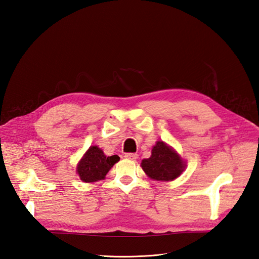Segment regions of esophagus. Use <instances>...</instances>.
Wrapping results in <instances>:
<instances>
[{"instance_id": "obj_1", "label": "esophagus", "mask_w": 259, "mask_h": 259, "mask_svg": "<svg viewBox=\"0 0 259 259\" xmlns=\"http://www.w3.org/2000/svg\"><path fill=\"white\" fill-rule=\"evenodd\" d=\"M124 158L128 159V160H137L139 158V155L138 154H126L124 155Z\"/></svg>"}]
</instances>
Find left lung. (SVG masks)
I'll return each instance as SVG.
<instances>
[{
  "label": "left lung",
  "mask_w": 259,
  "mask_h": 259,
  "mask_svg": "<svg viewBox=\"0 0 259 259\" xmlns=\"http://www.w3.org/2000/svg\"><path fill=\"white\" fill-rule=\"evenodd\" d=\"M141 166L151 179L171 181L181 175L187 165L173 148L158 141L152 147L150 158L143 160Z\"/></svg>",
  "instance_id": "obj_1"
}]
</instances>
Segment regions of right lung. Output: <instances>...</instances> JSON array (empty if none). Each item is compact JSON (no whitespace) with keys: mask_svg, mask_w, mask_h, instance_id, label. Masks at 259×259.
Listing matches in <instances>:
<instances>
[{"mask_svg":"<svg viewBox=\"0 0 259 259\" xmlns=\"http://www.w3.org/2000/svg\"><path fill=\"white\" fill-rule=\"evenodd\" d=\"M118 161V156L107 157L98 146H91L76 165V173L83 183H95L104 179L111 167Z\"/></svg>","mask_w":259,"mask_h":259,"instance_id":"add662e5","label":"right lung"}]
</instances>
